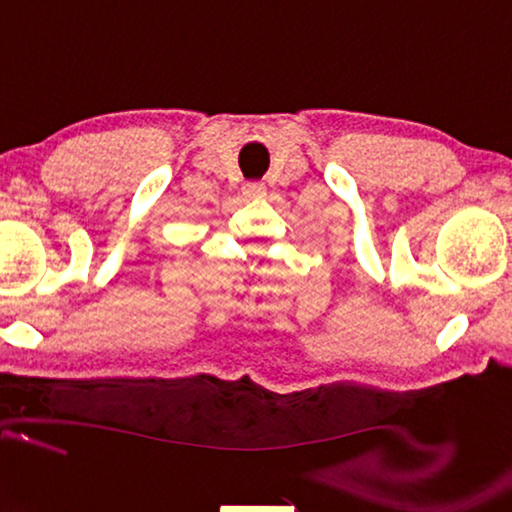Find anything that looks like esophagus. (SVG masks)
I'll use <instances>...</instances> for the list:
<instances>
[{
  "mask_svg": "<svg viewBox=\"0 0 512 512\" xmlns=\"http://www.w3.org/2000/svg\"><path fill=\"white\" fill-rule=\"evenodd\" d=\"M244 194L250 199H262L266 194V185L259 183V181H250V183H244Z\"/></svg>",
  "mask_w": 512,
  "mask_h": 512,
  "instance_id": "esophagus-1",
  "label": "esophagus"
}]
</instances>
